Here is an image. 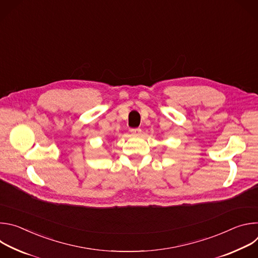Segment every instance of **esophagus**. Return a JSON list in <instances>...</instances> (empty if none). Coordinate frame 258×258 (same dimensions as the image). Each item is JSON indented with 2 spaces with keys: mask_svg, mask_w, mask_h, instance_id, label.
<instances>
[{
  "mask_svg": "<svg viewBox=\"0 0 258 258\" xmlns=\"http://www.w3.org/2000/svg\"><path fill=\"white\" fill-rule=\"evenodd\" d=\"M131 133L133 136H141L142 130L141 128H133V130H131Z\"/></svg>",
  "mask_w": 258,
  "mask_h": 258,
  "instance_id": "obj_1",
  "label": "esophagus"
}]
</instances>
